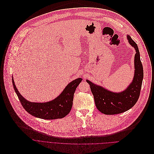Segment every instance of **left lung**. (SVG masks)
<instances>
[{
  "label": "left lung",
  "mask_w": 154,
  "mask_h": 154,
  "mask_svg": "<svg viewBox=\"0 0 154 154\" xmlns=\"http://www.w3.org/2000/svg\"><path fill=\"white\" fill-rule=\"evenodd\" d=\"M128 39L136 51L134 63L135 75L131 85L123 91L113 93L87 80L94 97L97 109L106 115L119 114L129 110L136 104L140 95L143 79V68L137 44L129 35Z\"/></svg>",
  "instance_id": "left-lung-1"
}]
</instances>
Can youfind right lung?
<instances>
[{
  "label": "right lung",
  "instance_id": "obj_1",
  "mask_svg": "<svg viewBox=\"0 0 154 154\" xmlns=\"http://www.w3.org/2000/svg\"><path fill=\"white\" fill-rule=\"evenodd\" d=\"M82 80L81 78H78L72 81L65 88L62 94L54 100L47 103H31L23 98L12 79L14 91L23 109L32 115L44 119L63 118L70 113L73 105L75 91Z\"/></svg>",
  "mask_w": 154,
  "mask_h": 154
}]
</instances>
